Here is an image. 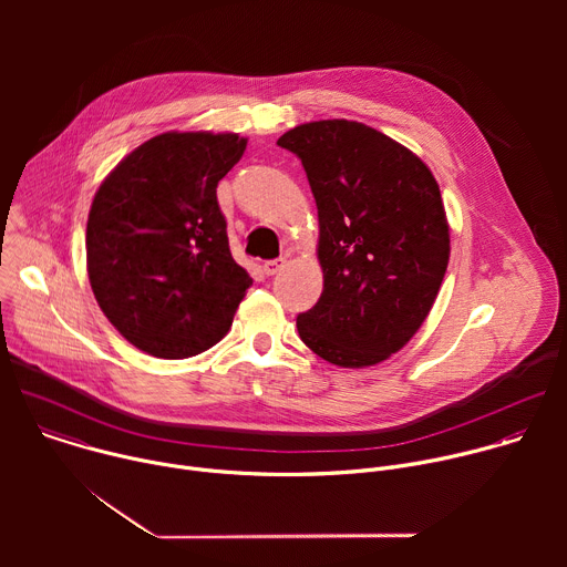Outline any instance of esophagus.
Returning a JSON list of instances; mask_svg holds the SVG:
<instances>
[{
  "label": "esophagus",
  "instance_id": "34e87169",
  "mask_svg": "<svg viewBox=\"0 0 567 567\" xmlns=\"http://www.w3.org/2000/svg\"><path fill=\"white\" fill-rule=\"evenodd\" d=\"M285 262H287V258H276V260H267L262 269H265V274H267V276H276V274H278V271H280V269L285 267Z\"/></svg>",
  "mask_w": 567,
  "mask_h": 567
}]
</instances>
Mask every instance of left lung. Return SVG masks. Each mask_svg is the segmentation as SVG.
<instances>
[{
  "instance_id": "1",
  "label": "left lung",
  "mask_w": 567,
  "mask_h": 567,
  "mask_svg": "<svg viewBox=\"0 0 567 567\" xmlns=\"http://www.w3.org/2000/svg\"><path fill=\"white\" fill-rule=\"evenodd\" d=\"M278 145L318 208L322 293L298 313L302 343L341 368L385 361L426 320L449 265L440 186L409 147L357 121H313Z\"/></svg>"
}]
</instances>
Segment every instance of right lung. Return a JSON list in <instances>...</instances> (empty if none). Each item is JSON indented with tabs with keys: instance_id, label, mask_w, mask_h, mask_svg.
I'll return each instance as SVG.
<instances>
[{
	"instance_id": "right-lung-1",
	"label": "right lung",
	"mask_w": 567,
	"mask_h": 567,
	"mask_svg": "<svg viewBox=\"0 0 567 567\" xmlns=\"http://www.w3.org/2000/svg\"><path fill=\"white\" fill-rule=\"evenodd\" d=\"M239 134L166 132L107 175L87 219V274L112 326L158 359H188L230 330L254 285L228 249L219 179Z\"/></svg>"
}]
</instances>
